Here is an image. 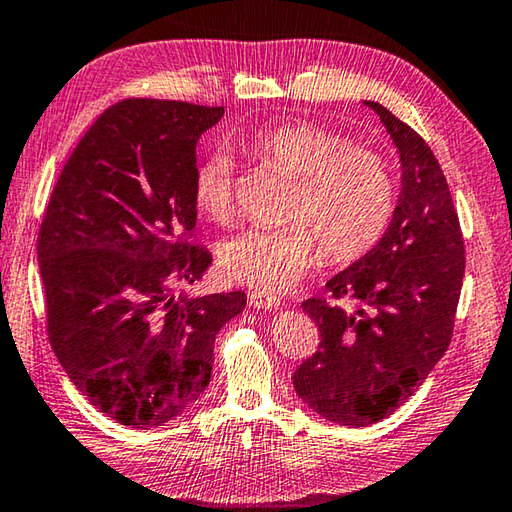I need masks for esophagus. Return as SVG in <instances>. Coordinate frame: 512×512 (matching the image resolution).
I'll return each instance as SVG.
<instances>
[{
	"label": "esophagus",
	"instance_id": "1",
	"mask_svg": "<svg viewBox=\"0 0 512 512\" xmlns=\"http://www.w3.org/2000/svg\"><path fill=\"white\" fill-rule=\"evenodd\" d=\"M248 305L253 307V309H264V311H266V309H277V307H280V298L271 296V293L255 291V293H250Z\"/></svg>",
	"mask_w": 512,
	"mask_h": 512
}]
</instances>
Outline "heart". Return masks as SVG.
<instances>
[{"label":"heart","instance_id":"heart-1","mask_svg":"<svg viewBox=\"0 0 512 512\" xmlns=\"http://www.w3.org/2000/svg\"><path fill=\"white\" fill-rule=\"evenodd\" d=\"M244 149L293 178L282 228H244L221 246L225 277L262 293H282L305 275L320 253L350 264L377 246L395 212V178L388 162L368 146L352 144L332 128L284 119L250 133ZM196 210L225 221L235 207L232 162L214 153L192 180Z\"/></svg>","mask_w":512,"mask_h":512}]
</instances>
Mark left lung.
<instances>
[{
    "label": "left lung",
    "instance_id": "obj_1",
    "mask_svg": "<svg viewBox=\"0 0 512 512\" xmlns=\"http://www.w3.org/2000/svg\"><path fill=\"white\" fill-rule=\"evenodd\" d=\"M366 106L400 153V198L377 246L325 287L359 309L348 314L325 298L302 302L320 345L293 372L300 400L345 427L384 420L422 386L452 341L465 275L463 232L436 155L391 110Z\"/></svg>",
    "mask_w": 512,
    "mask_h": 512
}]
</instances>
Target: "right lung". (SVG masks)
<instances>
[{
    "label": "right lung",
    "instance_id": "right-lung-1",
    "mask_svg": "<svg viewBox=\"0 0 512 512\" xmlns=\"http://www.w3.org/2000/svg\"><path fill=\"white\" fill-rule=\"evenodd\" d=\"M223 108L126 99L69 155L38 232L47 332L74 386L108 418L151 429L210 384L214 339L244 291L173 296L203 277L194 246L196 142Z\"/></svg>",
    "mask_w": 512,
    "mask_h": 512
}]
</instances>
